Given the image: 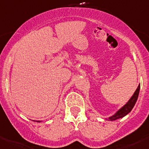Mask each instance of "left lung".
Here are the masks:
<instances>
[{
	"instance_id": "left-lung-1",
	"label": "left lung",
	"mask_w": 149,
	"mask_h": 149,
	"mask_svg": "<svg viewBox=\"0 0 149 149\" xmlns=\"http://www.w3.org/2000/svg\"><path fill=\"white\" fill-rule=\"evenodd\" d=\"M139 91H140V84L138 86L137 89L136 90V91L134 92L133 95L132 96L131 98L129 100V101L127 102L123 107H121L116 113L115 114L112 116L109 117L108 118V120H109L110 121H113V120H116L120 119V118H123L125 115H127L130 111L132 110V109L133 108L134 105L136 104V101L138 100V97H139Z\"/></svg>"
}]
</instances>
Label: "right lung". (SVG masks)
<instances>
[{
    "instance_id": "right-lung-1",
    "label": "right lung",
    "mask_w": 149,
    "mask_h": 149,
    "mask_svg": "<svg viewBox=\"0 0 149 149\" xmlns=\"http://www.w3.org/2000/svg\"><path fill=\"white\" fill-rule=\"evenodd\" d=\"M36 121V120H35ZM36 122H37V123H40V120H38V121H36Z\"/></svg>"
}]
</instances>
